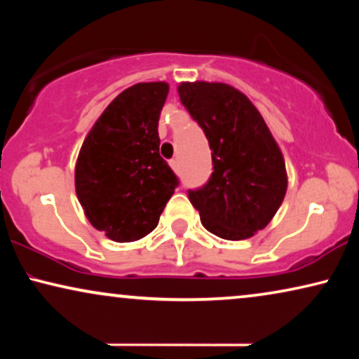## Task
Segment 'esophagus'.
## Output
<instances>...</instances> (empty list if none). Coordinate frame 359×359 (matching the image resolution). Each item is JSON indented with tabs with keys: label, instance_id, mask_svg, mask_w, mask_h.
<instances>
[{
	"label": "esophagus",
	"instance_id": "1",
	"mask_svg": "<svg viewBox=\"0 0 359 359\" xmlns=\"http://www.w3.org/2000/svg\"><path fill=\"white\" fill-rule=\"evenodd\" d=\"M170 166L173 168V171H178L180 170V161L178 160H171L170 161Z\"/></svg>",
	"mask_w": 359,
	"mask_h": 359
}]
</instances>
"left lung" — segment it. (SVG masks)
<instances>
[{
    "label": "left lung",
    "mask_w": 359,
    "mask_h": 359,
    "mask_svg": "<svg viewBox=\"0 0 359 359\" xmlns=\"http://www.w3.org/2000/svg\"><path fill=\"white\" fill-rule=\"evenodd\" d=\"M180 100L212 150V175L188 198L210 233L245 240L266 227L287 189L286 165L266 122L225 83H181Z\"/></svg>",
    "instance_id": "left-lung-1"
}]
</instances>
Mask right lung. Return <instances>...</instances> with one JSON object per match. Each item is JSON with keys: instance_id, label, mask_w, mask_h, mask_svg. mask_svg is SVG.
Wrapping results in <instances>:
<instances>
[{"instance_id": "1", "label": "right lung", "mask_w": 359, "mask_h": 359, "mask_svg": "<svg viewBox=\"0 0 359 359\" xmlns=\"http://www.w3.org/2000/svg\"><path fill=\"white\" fill-rule=\"evenodd\" d=\"M168 83H137L116 96L83 142L75 188L91 225L134 242L158 225L180 184L160 156L158 119Z\"/></svg>"}]
</instances>
